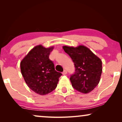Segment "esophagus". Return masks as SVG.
<instances>
[{"mask_svg":"<svg viewBox=\"0 0 122 122\" xmlns=\"http://www.w3.org/2000/svg\"><path fill=\"white\" fill-rule=\"evenodd\" d=\"M62 74H63V75H66V74H67V71H66V70H64V71H63Z\"/></svg>","mask_w":122,"mask_h":122,"instance_id":"34e87169","label":"esophagus"}]
</instances>
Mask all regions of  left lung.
I'll return each mask as SVG.
<instances>
[{"instance_id": "8db88e82", "label": "left lung", "mask_w": 122, "mask_h": 122, "mask_svg": "<svg viewBox=\"0 0 122 122\" xmlns=\"http://www.w3.org/2000/svg\"><path fill=\"white\" fill-rule=\"evenodd\" d=\"M65 52L74 64L76 71L70 78L71 86L79 92L86 94L97 86L102 72V63L89 48L84 46L77 47L63 46Z\"/></svg>"}]
</instances>
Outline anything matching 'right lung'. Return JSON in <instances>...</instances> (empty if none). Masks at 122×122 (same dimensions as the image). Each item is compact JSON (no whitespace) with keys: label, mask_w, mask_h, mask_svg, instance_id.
<instances>
[{"label":"right lung","mask_w":122,"mask_h":122,"mask_svg":"<svg viewBox=\"0 0 122 122\" xmlns=\"http://www.w3.org/2000/svg\"><path fill=\"white\" fill-rule=\"evenodd\" d=\"M53 48L36 46L20 62L24 81L30 89L38 94L46 95L54 91L62 75L55 70L54 63L49 59Z\"/></svg>","instance_id":"1"}]
</instances>
